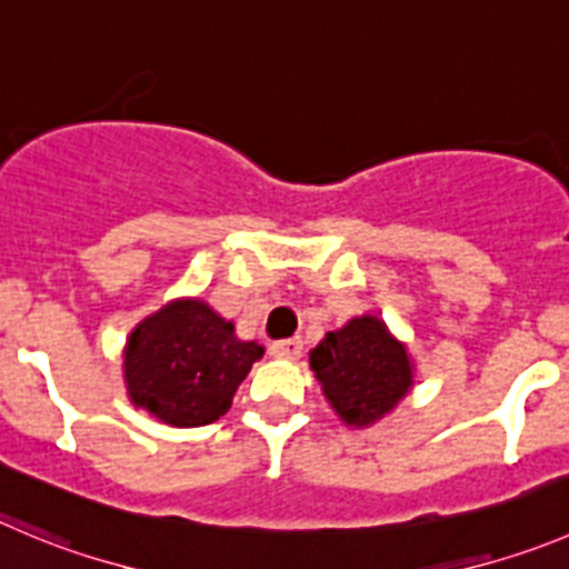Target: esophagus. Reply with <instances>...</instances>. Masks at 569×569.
Segmentation results:
<instances>
[{"mask_svg": "<svg viewBox=\"0 0 569 569\" xmlns=\"http://www.w3.org/2000/svg\"><path fill=\"white\" fill-rule=\"evenodd\" d=\"M301 349H305L301 338H288V340H276V343L270 346V355H273L276 360H299Z\"/></svg>", "mask_w": 569, "mask_h": 569, "instance_id": "34e87169", "label": "esophagus"}]
</instances>
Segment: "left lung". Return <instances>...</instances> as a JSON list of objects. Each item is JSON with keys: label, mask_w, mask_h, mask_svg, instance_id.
Here are the masks:
<instances>
[{"label": "left lung", "mask_w": 569, "mask_h": 569, "mask_svg": "<svg viewBox=\"0 0 569 569\" xmlns=\"http://www.w3.org/2000/svg\"><path fill=\"white\" fill-rule=\"evenodd\" d=\"M310 369L346 427H371L413 391L416 362L408 343L380 316L362 312L310 351Z\"/></svg>", "instance_id": "8db88e82"}]
</instances>
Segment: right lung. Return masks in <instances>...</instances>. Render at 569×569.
<instances>
[{
	"mask_svg": "<svg viewBox=\"0 0 569 569\" xmlns=\"http://www.w3.org/2000/svg\"><path fill=\"white\" fill-rule=\"evenodd\" d=\"M264 355L237 338L200 296L167 301L137 323L122 351L128 399L170 427H203L231 408L237 388Z\"/></svg>",
	"mask_w": 569,
	"mask_h": 569,
	"instance_id": "add662e5",
	"label": "right lung"
}]
</instances>
